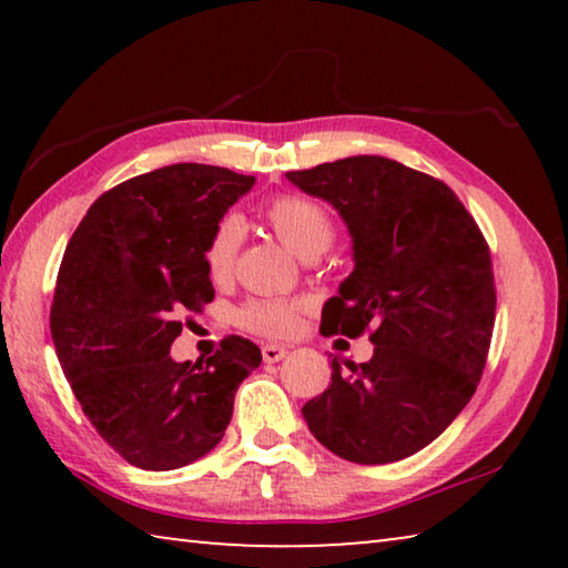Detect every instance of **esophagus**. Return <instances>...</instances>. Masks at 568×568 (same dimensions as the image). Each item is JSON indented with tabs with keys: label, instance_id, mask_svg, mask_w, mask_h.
Listing matches in <instances>:
<instances>
[{
	"label": "esophagus",
	"instance_id": "1",
	"mask_svg": "<svg viewBox=\"0 0 568 568\" xmlns=\"http://www.w3.org/2000/svg\"><path fill=\"white\" fill-rule=\"evenodd\" d=\"M285 355H287L285 345H277V343L263 345V361H265V363H277V361H283Z\"/></svg>",
	"mask_w": 568,
	"mask_h": 568
}]
</instances>
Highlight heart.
<instances>
[{
  "mask_svg": "<svg viewBox=\"0 0 568 568\" xmlns=\"http://www.w3.org/2000/svg\"><path fill=\"white\" fill-rule=\"evenodd\" d=\"M263 217L273 227V233L305 261L323 255L335 240V220L328 207L313 197L297 195V192H281L267 200ZM240 240H243V225L233 215L217 220L215 227L210 230L203 247V263L210 281L225 285L233 277ZM305 307L307 305L295 297H250L237 307L235 323L263 338H287L297 331Z\"/></svg>",
  "mask_w": 568,
  "mask_h": 568,
  "instance_id": "obj_1",
  "label": "heart"
}]
</instances>
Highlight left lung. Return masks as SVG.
Returning a JSON list of instances; mask_svg holds the SVG:
<instances>
[{
	"label": "left lung",
	"instance_id": "8db88e82",
	"mask_svg": "<svg viewBox=\"0 0 568 568\" xmlns=\"http://www.w3.org/2000/svg\"><path fill=\"white\" fill-rule=\"evenodd\" d=\"M338 210L353 273L323 307L321 333H368V363L333 358L328 390L307 400L311 434L353 464L426 448L476 393L496 323L491 250L446 182L378 155L287 172Z\"/></svg>",
	"mask_w": 568,
	"mask_h": 568
}]
</instances>
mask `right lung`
Here are the masks:
<instances>
[{"label": "right lung", "mask_w": 568, "mask_h": 568, "mask_svg": "<svg viewBox=\"0 0 568 568\" xmlns=\"http://www.w3.org/2000/svg\"><path fill=\"white\" fill-rule=\"evenodd\" d=\"M253 182L197 162L152 170L94 200L67 243L50 311L57 358L94 430L132 466L172 470L213 450L263 361L240 335L205 365L170 358L182 315L215 297L210 230Z\"/></svg>", "instance_id": "obj_1"}]
</instances>
